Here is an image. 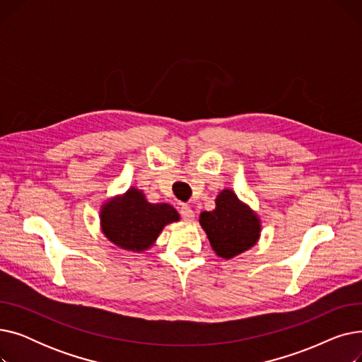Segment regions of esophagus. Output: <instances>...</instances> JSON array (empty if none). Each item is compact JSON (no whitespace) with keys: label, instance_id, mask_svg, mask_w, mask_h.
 <instances>
[{"label":"esophagus","instance_id":"esophagus-1","mask_svg":"<svg viewBox=\"0 0 362 362\" xmlns=\"http://www.w3.org/2000/svg\"><path fill=\"white\" fill-rule=\"evenodd\" d=\"M180 216L186 221H192L195 218L194 210L189 205H186V204H182V206H180Z\"/></svg>","mask_w":362,"mask_h":362}]
</instances>
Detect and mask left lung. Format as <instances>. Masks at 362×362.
<instances>
[{"instance_id":"left-lung-1","label":"left lung","mask_w":362,"mask_h":362,"mask_svg":"<svg viewBox=\"0 0 362 362\" xmlns=\"http://www.w3.org/2000/svg\"><path fill=\"white\" fill-rule=\"evenodd\" d=\"M199 223L210 239L211 248L226 259L250 250L259 236L257 216L230 189L220 192L216 199V210L201 213Z\"/></svg>"}]
</instances>
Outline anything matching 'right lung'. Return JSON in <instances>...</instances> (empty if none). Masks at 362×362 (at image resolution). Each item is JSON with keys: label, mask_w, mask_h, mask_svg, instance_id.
Segmentation results:
<instances>
[{"label": "right lung", "mask_w": 362, "mask_h": 362, "mask_svg": "<svg viewBox=\"0 0 362 362\" xmlns=\"http://www.w3.org/2000/svg\"><path fill=\"white\" fill-rule=\"evenodd\" d=\"M179 214L168 204H149L138 189L107 202L101 211L104 235L129 251H145L154 243L163 227L177 221Z\"/></svg>", "instance_id": "obj_1"}]
</instances>
